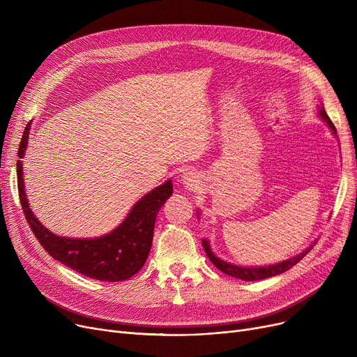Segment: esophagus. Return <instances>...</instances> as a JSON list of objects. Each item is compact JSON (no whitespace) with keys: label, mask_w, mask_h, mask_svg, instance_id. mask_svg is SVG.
<instances>
[{"label":"esophagus","mask_w":357,"mask_h":357,"mask_svg":"<svg viewBox=\"0 0 357 357\" xmlns=\"http://www.w3.org/2000/svg\"><path fill=\"white\" fill-rule=\"evenodd\" d=\"M182 181H183V183L186 185V186H194V185H197V176L194 175V174H185L183 176H182Z\"/></svg>","instance_id":"1"}]
</instances>
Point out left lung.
Masks as SVG:
<instances>
[{
	"label": "left lung",
	"mask_w": 357,
	"mask_h": 357,
	"mask_svg": "<svg viewBox=\"0 0 357 357\" xmlns=\"http://www.w3.org/2000/svg\"><path fill=\"white\" fill-rule=\"evenodd\" d=\"M318 112H320V117L327 123V126L333 130V135H337L335 131V127L333 124V121L330 120V117L327 116L326 109L321 107L320 109H318ZM315 245V243H314ZM314 245H310L305 250H303V253H299L288 260H284L280 261V264H275V265H269V266H257V268H241V266H236V265H231V264H227V261H224L221 259H218L211 248H210V243L207 240H202V246H204V250L205 253H207L208 259L213 261V265L220 269L222 273L226 275H230L233 278H238V279H243V280H259V279H265V278H271V276H276L279 273H284L287 271H289L292 266H295L299 260H301L311 249Z\"/></svg>",
	"instance_id": "obj_1"
}]
</instances>
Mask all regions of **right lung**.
Returning a JSON list of instances; mask_svg holds the SVG:
<instances>
[{"label": "right lung", "mask_w": 357, "mask_h": 357, "mask_svg": "<svg viewBox=\"0 0 357 357\" xmlns=\"http://www.w3.org/2000/svg\"><path fill=\"white\" fill-rule=\"evenodd\" d=\"M30 123L18 147V158L24 156ZM18 195L29 226L43 249L61 264L88 278L119 282L137 273L152 248L155 221L166 199L172 195V182L166 181L140 198L126 220L111 233L97 238H68L49 231L29 207L23 182V163L17 160Z\"/></svg>", "instance_id": "obj_1"}]
</instances>
